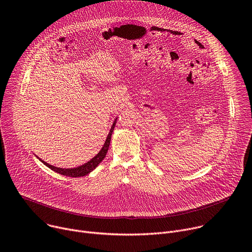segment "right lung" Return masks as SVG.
<instances>
[{
	"instance_id": "1",
	"label": "right lung",
	"mask_w": 252,
	"mask_h": 252,
	"mask_svg": "<svg viewBox=\"0 0 252 252\" xmlns=\"http://www.w3.org/2000/svg\"><path fill=\"white\" fill-rule=\"evenodd\" d=\"M117 118H115L112 126H111V129L108 133V136L104 142V145L103 147L101 148V150L99 151L98 154L96 156H94L91 160H89L88 162H86L85 164L81 165V166H78V167H75V168H69V169H65V168H58L56 166H53V165H49L48 163L42 161L40 158H38L37 156H35L43 165H45L46 167H48L50 170H53L63 176H67V177H72V178H77V177H83V176H86L88 175L89 173H91L100 163H101L103 161V159L105 158L106 154H107V151L109 149V145H110V141H111V135L113 133V130L115 128V125H116V122H117Z\"/></svg>"
}]
</instances>
